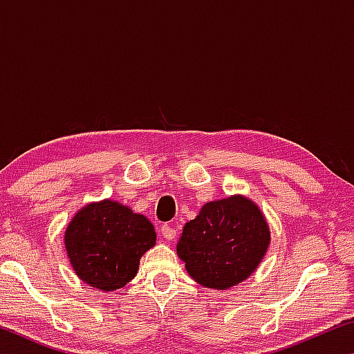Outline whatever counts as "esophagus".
<instances>
[{"label": "esophagus", "instance_id": "34e87169", "mask_svg": "<svg viewBox=\"0 0 354 354\" xmlns=\"http://www.w3.org/2000/svg\"><path fill=\"white\" fill-rule=\"evenodd\" d=\"M160 234L165 239V241H173L176 237V230L170 225H164L160 227Z\"/></svg>", "mask_w": 354, "mask_h": 354}]
</instances>
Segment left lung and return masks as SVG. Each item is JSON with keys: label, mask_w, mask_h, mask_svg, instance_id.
Instances as JSON below:
<instances>
[{"label": "left lung", "mask_w": 354, "mask_h": 354, "mask_svg": "<svg viewBox=\"0 0 354 354\" xmlns=\"http://www.w3.org/2000/svg\"><path fill=\"white\" fill-rule=\"evenodd\" d=\"M270 227L259 206L243 195L209 201L185 223L176 243L192 279L227 290L259 267L270 245Z\"/></svg>", "instance_id": "obj_1"}]
</instances>
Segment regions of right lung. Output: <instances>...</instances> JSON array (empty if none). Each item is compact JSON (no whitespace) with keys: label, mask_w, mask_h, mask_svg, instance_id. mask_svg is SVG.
<instances>
[{"label":"right lung","mask_w":354,"mask_h":354,"mask_svg":"<svg viewBox=\"0 0 354 354\" xmlns=\"http://www.w3.org/2000/svg\"><path fill=\"white\" fill-rule=\"evenodd\" d=\"M64 245L82 283L113 292L139 272L140 257L156 245V232L145 215L106 198L88 203L73 215Z\"/></svg>","instance_id":"right-lung-1"}]
</instances>
